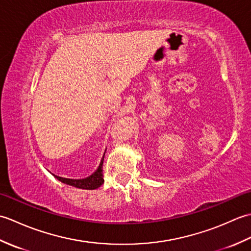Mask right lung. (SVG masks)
Returning a JSON list of instances; mask_svg holds the SVG:
<instances>
[{
    "mask_svg": "<svg viewBox=\"0 0 251 251\" xmlns=\"http://www.w3.org/2000/svg\"><path fill=\"white\" fill-rule=\"evenodd\" d=\"M103 159H104V155H103L102 159H101L98 169L96 170V172L92 176H89V177L85 178V179H77V180H75V179H67V178L58 177V176H55V177L59 181H61L62 183L75 186V188H78V189H84V190L98 189L99 186L104 182L103 175H102Z\"/></svg>",
    "mask_w": 251,
    "mask_h": 251,
    "instance_id": "1",
    "label": "right lung"
}]
</instances>
